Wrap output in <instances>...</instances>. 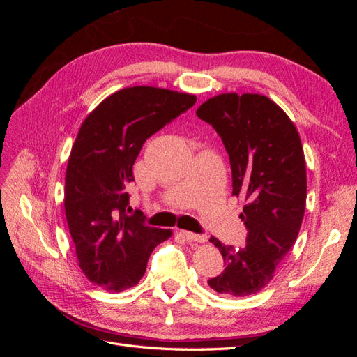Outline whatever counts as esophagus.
<instances>
[{
	"mask_svg": "<svg viewBox=\"0 0 357 357\" xmlns=\"http://www.w3.org/2000/svg\"><path fill=\"white\" fill-rule=\"evenodd\" d=\"M181 235L185 236L188 241H192V243H205V241H207V236H205V235L193 234V232H189V231H181Z\"/></svg>",
	"mask_w": 357,
	"mask_h": 357,
	"instance_id": "esophagus-1",
	"label": "esophagus"
}]
</instances>
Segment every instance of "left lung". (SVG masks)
<instances>
[{
  "label": "left lung",
  "mask_w": 357,
  "mask_h": 357,
  "mask_svg": "<svg viewBox=\"0 0 357 357\" xmlns=\"http://www.w3.org/2000/svg\"><path fill=\"white\" fill-rule=\"evenodd\" d=\"M222 138L232 169V195L244 199L243 247L222 244L226 268L208 286L248 296L271 282L295 244L305 211L307 171L301 138L280 107L259 93H222L197 110Z\"/></svg>",
  "instance_id": "1"
}]
</instances>
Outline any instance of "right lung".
<instances>
[{"mask_svg": "<svg viewBox=\"0 0 357 357\" xmlns=\"http://www.w3.org/2000/svg\"><path fill=\"white\" fill-rule=\"evenodd\" d=\"M195 95L134 86L114 92L84 119L66 174V215L79 266L105 290L135 286L169 229L129 215L132 165L149 137L188 112Z\"/></svg>", "mask_w": 357, "mask_h": 357, "instance_id": "add662e5", "label": "right lung"}]
</instances>
